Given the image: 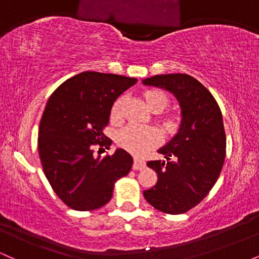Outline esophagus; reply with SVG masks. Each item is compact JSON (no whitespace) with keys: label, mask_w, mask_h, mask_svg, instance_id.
<instances>
[{"label":"esophagus","mask_w":259,"mask_h":259,"mask_svg":"<svg viewBox=\"0 0 259 259\" xmlns=\"http://www.w3.org/2000/svg\"><path fill=\"white\" fill-rule=\"evenodd\" d=\"M145 167H146V163L144 162L142 159L140 158H134V164H133V169L134 170H142Z\"/></svg>","instance_id":"obj_1"}]
</instances>
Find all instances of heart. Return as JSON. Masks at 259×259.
Returning a JSON list of instances; mask_svg holds the SVG:
<instances>
[{"mask_svg": "<svg viewBox=\"0 0 259 259\" xmlns=\"http://www.w3.org/2000/svg\"><path fill=\"white\" fill-rule=\"evenodd\" d=\"M145 99L151 109L159 108L162 111L168 105V95L160 90H150L145 94ZM121 106H123V97H119L113 103L111 109L112 120L118 121L121 119ZM178 124L177 117H169L165 125L169 129H174ZM160 136L157 130L152 127L140 126L136 124H130L120 130L117 135V144L124 150L129 151L136 156H142L150 148L159 144Z\"/></svg>", "mask_w": 259, "mask_h": 259, "instance_id": "heart-1", "label": "heart"}]
</instances>
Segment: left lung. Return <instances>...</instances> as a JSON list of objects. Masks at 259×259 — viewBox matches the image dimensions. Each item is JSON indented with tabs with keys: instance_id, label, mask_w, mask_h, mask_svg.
Masks as SVG:
<instances>
[{
	"instance_id": "1",
	"label": "left lung",
	"mask_w": 259,
	"mask_h": 259,
	"mask_svg": "<svg viewBox=\"0 0 259 259\" xmlns=\"http://www.w3.org/2000/svg\"><path fill=\"white\" fill-rule=\"evenodd\" d=\"M164 89L181 107L179 132L158 152L167 160H150L157 184L145 190L146 201L167 214H181L197 206L218 180L225 159L224 124L213 95L187 74H163L142 80Z\"/></svg>"
}]
</instances>
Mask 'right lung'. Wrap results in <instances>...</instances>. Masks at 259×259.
<instances>
[{
    "label": "right lung",
    "instance_id": "1",
    "mask_svg": "<svg viewBox=\"0 0 259 259\" xmlns=\"http://www.w3.org/2000/svg\"><path fill=\"white\" fill-rule=\"evenodd\" d=\"M135 78L82 72L59 85L49 99L38 126L37 147L44 173L68 207L94 210L111 201L115 181L125 177L133 157L123 148L95 157V145L111 146L103 129L114 101Z\"/></svg>",
    "mask_w": 259,
    "mask_h": 259
}]
</instances>
